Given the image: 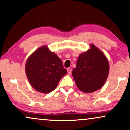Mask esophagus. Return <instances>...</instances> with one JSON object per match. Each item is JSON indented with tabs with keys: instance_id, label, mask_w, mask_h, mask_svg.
<instances>
[{
	"instance_id": "34e87169",
	"label": "esophagus",
	"mask_w": 130,
	"mask_h": 130,
	"mask_svg": "<svg viewBox=\"0 0 130 130\" xmlns=\"http://www.w3.org/2000/svg\"><path fill=\"white\" fill-rule=\"evenodd\" d=\"M67 72H68V75H71V69L70 68H68L67 69Z\"/></svg>"
}]
</instances>
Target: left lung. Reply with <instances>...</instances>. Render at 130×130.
I'll return each instance as SVG.
<instances>
[{
    "mask_svg": "<svg viewBox=\"0 0 130 130\" xmlns=\"http://www.w3.org/2000/svg\"><path fill=\"white\" fill-rule=\"evenodd\" d=\"M88 51L79 56L72 76L79 89L92 93L103 86L109 72L108 62L104 54L93 44Z\"/></svg>",
    "mask_w": 130,
    "mask_h": 130,
    "instance_id": "obj_1",
    "label": "left lung"
}]
</instances>
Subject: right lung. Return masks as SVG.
<instances>
[{"label": "right lung", "mask_w": 130, "mask_h": 130, "mask_svg": "<svg viewBox=\"0 0 130 130\" xmlns=\"http://www.w3.org/2000/svg\"><path fill=\"white\" fill-rule=\"evenodd\" d=\"M26 72L35 90L49 93L57 88L67 71L62 60L47 46H43L34 51L27 60Z\"/></svg>", "instance_id": "1"}]
</instances>
